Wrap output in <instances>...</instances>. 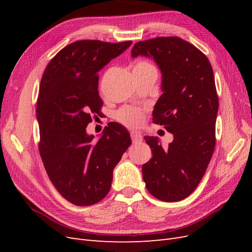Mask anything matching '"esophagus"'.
Instances as JSON below:
<instances>
[{
    "instance_id": "34e87169",
    "label": "esophagus",
    "mask_w": 252,
    "mask_h": 252,
    "mask_svg": "<svg viewBox=\"0 0 252 252\" xmlns=\"http://www.w3.org/2000/svg\"><path fill=\"white\" fill-rule=\"evenodd\" d=\"M130 135H131L132 142L135 143V144L139 143V142H142V140H143V136H142V134L139 131H132L130 133Z\"/></svg>"
}]
</instances>
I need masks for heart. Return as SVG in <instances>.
Returning <instances> with one entry per match:
<instances>
[{
    "label": "heart",
    "mask_w": 252,
    "mask_h": 252,
    "mask_svg": "<svg viewBox=\"0 0 252 252\" xmlns=\"http://www.w3.org/2000/svg\"><path fill=\"white\" fill-rule=\"evenodd\" d=\"M133 70H156L155 66L148 61H138L134 64ZM116 119L120 123L127 127L140 126L144 121V112L136 107H124L121 108L116 113Z\"/></svg>",
    "instance_id": "b5f03b06"
}]
</instances>
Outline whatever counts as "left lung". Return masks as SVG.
<instances>
[{"instance_id":"8db88e82","label":"left lung","mask_w":252,"mask_h":252,"mask_svg":"<svg viewBox=\"0 0 252 252\" xmlns=\"http://www.w3.org/2000/svg\"><path fill=\"white\" fill-rule=\"evenodd\" d=\"M152 58L162 71L163 94L152 122L173 134L163 148L156 136H145L152 158L142 167L149 193L177 202L193 192L216 147L219 109L215 75L208 58L178 36H158L134 44L131 57Z\"/></svg>"}]
</instances>
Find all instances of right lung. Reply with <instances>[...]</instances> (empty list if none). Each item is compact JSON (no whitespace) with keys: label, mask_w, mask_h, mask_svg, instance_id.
<instances>
[{"label":"right lung","mask_w":252,"mask_h":252,"mask_svg":"<svg viewBox=\"0 0 252 252\" xmlns=\"http://www.w3.org/2000/svg\"><path fill=\"white\" fill-rule=\"evenodd\" d=\"M131 43L73 42L43 73L36 104L40 156L53 186L77 206L94 205L107 195L113 168L131 144L127 129L114 122L98 141L86 133L103 106L97 73Z\"/></svg>","instance_id":"right-lung-1"}]
</instances>
